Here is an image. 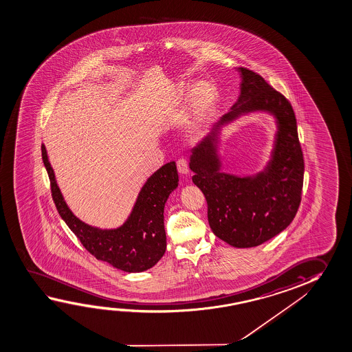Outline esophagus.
Wrapping results in <instances>:
<instances>
[{
    "label": "esophagus",
    "mask_w": 352,
    "mask_h": 352,
    "mask_svg": "<svg viewBox=\"0 0 352 352\" xmlns=\"http://www.w3.org/2000/svg\"><path fill=\"white\" fill-rule=\"evenodd\" d=\"M177 170L182 175H187V173H190V166H188L187 159H179V162H177Z\"/></svg>",
    "instance_id": "obj_1"
}]
</instances>
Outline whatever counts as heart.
<instances>
[{
  "label": "heart",
  "instance_id": "obj_1",
  "mask_svg": "<svg viewBox=\"0 0 352 352\" xmlns=\"http://www.w3.org/2000/svg\"><path fill=\"white\" fill-rule=\"evenodd\" d=\"M215 101L217 91L210 84H198L195 89L192 90L188 100L190 133L197 134L201 131L204 123L207 122Z\"/></svg>",
  "mask_w": 352,
  "mask_h": 352
}]
</instances>
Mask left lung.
<instances>
[{
	"label": "left lung",
	"mask_w": 352,
	"mask_h": 352,
	"mask_svg": "<svg viewBox=\"0 0 352 352\" xmlns=\"http://www.w3.org/2000/svg\"><path fill=\"white\" fill-rule=\"evenodd\" d=\"M241 94L231 111L192 151L193 184L207 199L208 221L219 239L237 248L262 245L286 229L301 203L305 162L290 101L262 76L240 68ZM268 111L278 123L272 160L251 178L221 173L216 153L218 129L243 113Z\"/></svg>",
	"instance_id": "8db88e82"
}]
</instances>
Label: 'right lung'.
Returning a JSON list of instances; mask_svg holds the SVG:
<instances>
[{
	"label": "right lung",
	"mask_w": 352,
	"mask_h": 352,
	"mask_svg": "<svg viewBox=\"0 0 352 352\" xmlns=\"http://www.w3.org/2000/svg\"><path fill=\"white\" fill-rule=\"evenodd\" d=\"M41 155L57 212L91 256L127 273L144 272L162 259L166 250L164 207L179 184L175 162L165 164L148 179L129 218L121 228L100 230L73 215L57 186L44 144L41 145Z\"/></svg>",
	"instance_id": "obj_1"
}]
</instances>
